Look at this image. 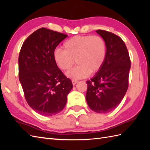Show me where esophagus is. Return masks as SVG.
Returning <instances> with one entry per match:
<instances>
[{
  "mask_svg": "<svg viewBox=\"0 0 150 150\" xmlns=\"http://www.w3.org/2000/svg\"><path fill=\"white\" fill-rule=\"evenodd\" d=\"M78 82V81L77 80H75V79H73L72 80V84L73 85H75L76 84H77Z\"/></svg>",
  "mask_w": 150,
  "mask_h": 150,
  "instance_id": "1",
  "label": "esophagus"
}]
</instances>
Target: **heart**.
Segmentation results:
<instances>
[{
	"mask_svg": "<svg viewBox=\"0 0 150 150\" xmlns=\"http://www.w3.org/2000/svg\"><path fill=\"white\" fill-rule=\"evenodd\" d=\"M63 49L56 50L54 60L59 68L68 71L75 64L77 66L66 73L68 77L81 79L95 73L103 66L106 56V44L98 35L75 36L67 40Z\"/></svg>",
	"mask_w": 150,
	"mask_h": 150,
	"instance_id": "obj_1",
	"label": "heart"
}]
</instances>
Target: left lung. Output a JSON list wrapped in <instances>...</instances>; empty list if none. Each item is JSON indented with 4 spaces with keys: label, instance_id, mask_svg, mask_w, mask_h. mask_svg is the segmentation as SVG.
Masks as SVG:
<instances>
[{
    "label": "left lung",
    "instance_id": "1",
    "mask_svg": "<svg viewBox=\"0 0 150 150\" xmlns=\"http://www.w3.org/2000/svg\"><path fill=\"white\" fill-rule=\"evenodd\" d=\"M96 32L106 44V56L101 68L86 82V99L95 112L106 113L119 106L128 88L131 61L122 39L109 31Z\"/></svg>",
    "mask_w": 150,
    "mask_h": 150
}]
</instances>
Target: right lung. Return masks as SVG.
Instances as JSON below:
<instances>
[{
    "label": "right lung",
    "mask_w": 150,
    "mask_h": 150,
    "mask_svg": "<svg viewBox=\"0 0 150 150\" xmlns=\"http://www.w3.org/2000/svg\"><path fill=\"white\" fill-rule=\"evenodd\" d=\"M68 37L42 28L24 41L18 56V78L28 105L37 113L52 116L65 107L73 88L54 60L56 47Z\"/></svg>",
    "instance_id": "right-lung-1"
}]
</instances>
